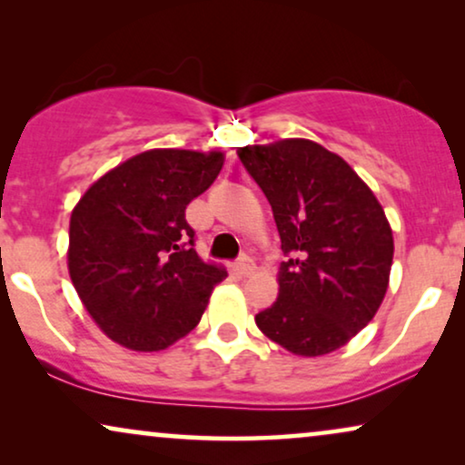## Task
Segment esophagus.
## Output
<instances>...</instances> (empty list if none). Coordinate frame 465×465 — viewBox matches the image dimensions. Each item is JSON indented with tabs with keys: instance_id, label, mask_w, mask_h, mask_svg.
<instances>
[{
	"instance_id": "34e87169",
	"label": "esophagus",
	"mask_w": 465,
	"mask_h": 465,
	"mask_svg": "<svg viewBox=\"0 0 465 465\" xmlns=\"http://www.w3.org/2000/svg\"><path fill=\"white\" fill-rule=\"evenodd\" d=\"M234 271H237L241 277H250L253 275V271H256V264H253V260L250 256H241L239 262L234 264Z\"/></svg>"
}]
</instances>
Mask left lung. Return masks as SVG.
<instances>
[{"mask_svg": "<svg viewBox=\"0 0 465 465\" xmlns=\"http://www.w3.org/2000/svg\"><path fill=\"white\" fill-rule=\"evenodd\" d=\"M275 215L288 260L279 296L256 315L264 336L302 358L347 345L383 302L393 234L366 182L311 139L237 150Z\"/></svg>", "mask_w": 465, "mask_h": 465, "instance_id": "left-lung-1", "label": "left lung"}]
</instances>
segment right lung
<instances>
[{
	"label": "right lung",
	"mask_w": 465,
	"mask_h": 465,
	"mask_svg": "<svg viewBox=\"0 0 465 465\" xmlns=\"http://www.w3.org/2000/svg\"><path fill=\"white\" fill-rule=\"evenodd\" d=\"M222 164L218 150H145L82 194L69 220L67 269L107 339L161 351L201 322L226 269L194 252L186 207Z\"/></svg>",
	"instance_id": "obj_1"
}]
</instances>
